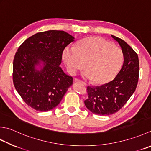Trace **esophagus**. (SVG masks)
Returning a JSON list of instances; mask_svg holds the SVG:
<instances>
[{"instance_id": "34e87169", "label": "esophagus", "mask_w": 151, "mask_h": 151, "mask_svg": "<svg viewBox=\"0 0 151 151\" xmlns=\"http://www.w3.org/2000/svg\"><path fill=\"white\" fill-rule=\"evenodd\" d=\"M75 81L76 82H81V83L85 85V86H86V82H83V81H81V80H79V79H78V78H75Z\"/></svg>"}]
</instances>
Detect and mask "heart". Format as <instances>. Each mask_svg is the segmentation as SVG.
Wrapping results in <instances>:
<instances>
[{"label":"heart","instance_id":"b5f03b06","mask_svg":"<svg viewBox=\"0 0 151 151\" xmlns=\"http://www.w3.org/2000/svg\"><path fill=\"white\" fill-rule=\"evenodd\" d=\"M123 58L119 47L99 37L84 38L75 47L68 46L63 52V60L70 73L75 75L86 65L82 75L96 84L105 83L113 78Z\"/></svg>","mask_w":151,"mask_h":151}]
</instances>
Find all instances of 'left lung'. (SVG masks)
<instances>
[{"label": "left lung", "instance_id": "left-lung-1", "mask_svg": "<svg viewBox=\"0 0 151 151\" xmlns=\"http://www.w3.org/2000/svg\"><path fill=\"white\" fill-rule=\"evenodd\" d=\"M119 44L124 55L122 69L113 81L99 86H88L84 104L91 113L110 115L119 111L136 89L139 72L138 55L124 40L111 35Z\"/></svg>", "mask_w": 151, "mask_h": 151}]
</instances>
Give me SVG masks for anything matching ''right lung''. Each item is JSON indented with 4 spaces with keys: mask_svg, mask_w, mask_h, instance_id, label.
<instances>
[{
    "mask_svg": "<svg viewBox=\"0 0 151 151\" xmlns=\"http://www.w3.org/2000/svg\"><path fill=\"white\" fill-rule=\"evenodd\" d=\"M74 40L63 31L50 30L32 35L19 47L13 62V82L27 105L48 111L60 104L73 81L60 66L62 54Z\"/></svg>",
    "mask_w": 151,
    "mask_h": 151,
    "instance_id": "add662e5",
    "label": "right lung"
}]
</instances>
